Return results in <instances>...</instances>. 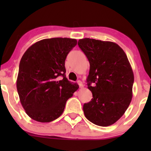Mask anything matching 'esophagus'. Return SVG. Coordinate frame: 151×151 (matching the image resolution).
Returning a JSON list of instances; mask_svg holds the SVG:
<instances>
[{"mask_svg":"<svg viewBox=\"0 0 151 151\" xmlns=\"http://www.w3.org/2000/svg\"><path fill=\"white\" fill-rule=\"evenodd\" d=\"M77 83H78V84H79V87H80V88H82L83 86H83V84H82V82H81V81H77Z\"/></svg>","mask_w":151,"mask_h":151,"instance_id":"esophagus-1","label":"esophagus"}]
</instances>
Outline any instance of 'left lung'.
Masks as SVG:
<instances>
[{"label":"left lung","mask_w":151,"mask_h":151,"mask_svg":"<svg viewBox=\"0 0 151 151\" xmlns=\"http://www.w3.org/2000/svg\"><path fill=\"white\" fill-rule=\"evenodd\" d=\"M78 45L90 64L86 81L93 98L83 106L84 115L97 126L112 125L132 99L134 76L127 56L121 47L109 41L84 38Z\"/></svg>","instance_id":"1"}]
</instances>
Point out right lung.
<instances>
[{
  "instance_id": "obj_1",
  "label": "right lung",
  "mask_w": 151,
  "mask_h": 151,
  "mask_svg": "<svg viewBox=\"0 0 151 151\" xmlns=\"http://www.w3.org/2000/svg\"><path fill=\"white\" fill-rule=\"evenodd\" d=\"M77 43L71 38L44 39L22 55L17 90L26 114L33 120L47 123L58 119L79 88L67 79L65 66L67 55Z\"/></svg>"
}]
</instances>
